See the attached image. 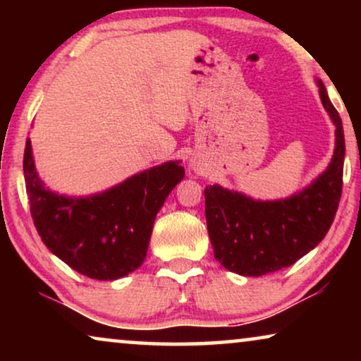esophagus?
I'll list each match as a JSON object with an SVG mask.
<instances>
[{"instance_id": "esophagus-1", "label": "esophagus", "mask_w": 361, "mask_h": 361, "mask_svg": "<svg viewBox=\"0 0 361 361\" xmlns=\"http://www.w3.org/2000/svg\"><path fill=\"white\" fill-rule=\"evenodd\" d=\"M190 167H192V169H194V171H197V172L200 171V164H199V162H197V161H190Z\"/></svg>"}]
</instances>
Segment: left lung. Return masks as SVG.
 <instances>
[{
    "instance_id": "8db88e82",
    "label": "left lung",
    "mask_w": 361,
    "mask_h": 361,
    "mask_svg": "<svg viewBox=\"0 0 361 361\" xmlns=\"http://www.w3.org/2000/svg\"><path fill=\"white\" fill-rule=\"evenodd\" d=\"M319 95L335 125V149L317 179L288 199L255 200L219 184L205 187V216L215 259L231 273H274L314 250L337 214L342 197L345 137L338 111L322 80Z\"/></svg>"
}]
</instances>
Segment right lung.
I'll return each mask as SVG.
<instances>
[{"label": "right lung", "instance_id": "obj_1", "mask_svg": "<svg viewBox=\"0 0 361 361\" xmlns=\"http://www.w3.org/2000/svg\"><path fill=\"white\" fill-rule=\"evenodd\" d=\"M23 167L31 215L44 245L77 273L98 281L120 279L140 268L157 212L185 174L179 161H169L100 194L62 195L39 177L31 140Z\"/></svg>", "mask_w": 361, "mask_h": 361}]
</instances>
